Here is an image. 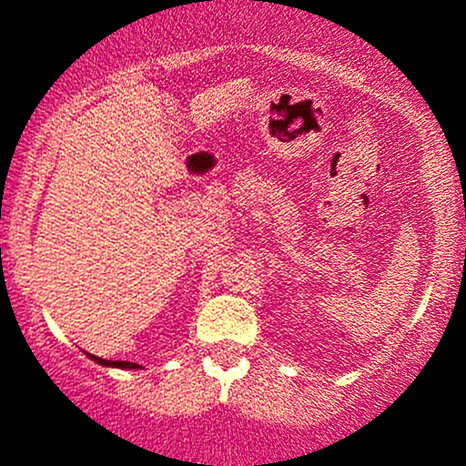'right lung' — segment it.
I'll use <instances>...</instances> for the list:
<instances>
[{
    "mask_svg": "<svg viewBox=\"0 0 466 466\" xmlns=\"http://www.w3.org/2000/svg\"><path fill=\"white\" fill-rule=\"evenodd\" d=\"M94 363L103 365V368H119V370H139L137 363H128V360H106V359H98V356L87 354Z\"/></svg>",
    "mask_w": 466,
    "mask_h": 466,
    "instance_id": "obj_1",
    "label": "right lung"
}]
</instances>
